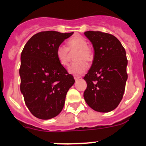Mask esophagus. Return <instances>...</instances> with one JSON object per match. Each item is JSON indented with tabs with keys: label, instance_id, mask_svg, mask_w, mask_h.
Wrapping results in <instances>:
<instances>
[{
	"label": "esophagus",
	"instance_id": "34e87169",
	"mask_svg": "<svg viewBox=\"0 0 146 146\" xmlns=\"http://www.w3.org/2000/svg\"><path fill=\"white\" fill-rule=\"evenodd\" d=\"M74 80H75V81H77V80H78L80 79V76H74Z\"/></svg>",
	"mask_w": 146,
	"mask_h": 146
}]
</instances>
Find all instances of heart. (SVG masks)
<instances>
[{
  "mask_svg": "<svg viewBox=\"0 0 146 146\" xmlns=\"http://www.w3.org/2000/svg\"><path fill=\"white\" fill-rule=\"evenodd\" d=\"M68 48L64 45L58 46L56 50V57L62 66H67L69 63V50H78L76 60H78L71 64L69 72L74 74H80L87 69L88 63H91L94 59V52L88 46L87 40L81 36H74L67 42Z\"/></svg>",
  "mask_w": 146,
  "mask_h": 146,
  "instance_id": "1",
  "label": "heart"
}]
</instances>
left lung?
<instances>
[{
    "instance_id": "obj_1",
    "label": "left lung",
    "mask_w": 146,
    "mask_h": 146,
    "mask_svg": "<svg viewBox=\"0 0 146 146\" xmlns=\"http://www.w3.org/2000/svg\"><path fill=\"white\" fill-rule=\"evenodd\" d=\"M85 36L92 43L94 58L84 80V99L90 108L108 113L118 107L123 98L126 73V51L119 40L110 33L89 31Z\"/></svg>"
}]
</instances>
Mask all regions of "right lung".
I'll return each mask as SVG.
<instances>
[{
  "mask_svg": "<svg viewBox=\"0 0 146 146\" xmlns=\"http://www.w3.org/2000/svg\"><path fill=\"white\" fill-rule=\"evenodd\" d=\"M72 34L39 32L28 40L22 51L20 91L30 112L39 119L57 116L74 83V77L56 57L58 47Z\"/></svg>",
  "mask_w": 146,
  "mask_h": 146,
  "instance_id": "1",
  "label": "right lung"
}]
</instances>
